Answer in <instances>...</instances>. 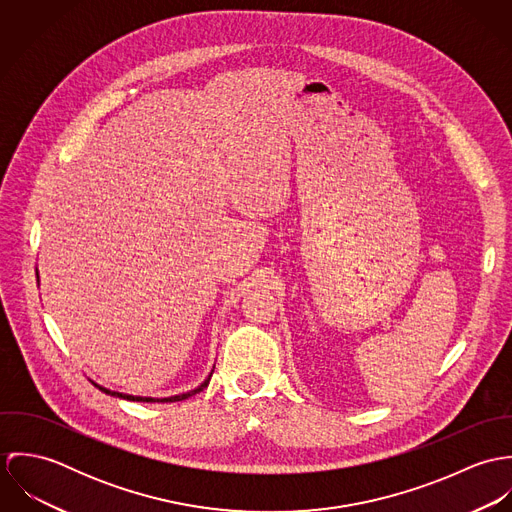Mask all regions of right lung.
Here are the masks:
<instances>
[{
    "label": "right lung",
    "mask_w": 512,
    "mask_h": 512,
    "mask_svg": "<svg viewBox=\"0 0 512 512\" xmlns=\"http://www.w3.org/2000/svg\"><path fill=\"white\" fill-rule=\"evenodd\" d=\"M37 278H39V274H37ZM215 370V368H213ZM213 370H211V374L205 378V382L201 384V386H197L195 390H189V392H185V394H177V396H167V398H149V396H132V394H122V392H116V390H110V388H104V386H100V384H96V382H92L98 390H102L104 394H108V396H116V398H122V400H132V402H179V400H187V398H191L193 394H197V392H201L203 388H207L209 386V382H211V376H213Z\"/></svg>",
    "instance_id": "1"
}]
</instances>
